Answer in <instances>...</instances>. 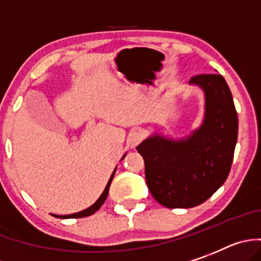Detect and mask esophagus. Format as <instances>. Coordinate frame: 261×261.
<instances>
[{
	"instance_id": "1",
	"label": "esophagus",
	"mask_w": 261,
	"mask_h": 261,
	"mask_svg": "<svg viewBox=\"0 0 261 261\" xmlns=\"http://www.w3.org/2000/svg\"><path fill=\"white\" fill-rule=\"evenodd\" d=\"M143 139V133L140 130H133L127 136V147L135 148Z\"/></svg>"
}]
</instances>
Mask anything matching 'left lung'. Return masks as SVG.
<instances>
[{"label": "left lung", "instance_id": "1", "mask_svg": "<svg viewBox=\"0 0 261 261\" xmlns=\"http://www.w3.org/2000/svg\"><path fill=\"white\" fill-rule=\"evenodd\" d=\"M190 84L204 93L200 126L180 139L153 134L136 147L148 189L166 208H192L211 198L229 175L238 138V116L224 76L196 75Z\"/></svg>", "mask_w": 261, "mask_h": 261}]
</instances>
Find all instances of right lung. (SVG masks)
Listing matches in <instances>:
<instances>
[{
  "label": "right lung",
  "instance_id": "add662e5",
  "mask_svg": "<svg viewBox=\"0 0 261 261\" xmlns=\"http://www.w3.org/2000/svg\"><path fill=\"white\" fill-rule=\"evenodd\" d=\"M125 156H126V154H125ZM125 156H123V157H125ZM123 157H122L121 160H123ZM116 170H117V168L114 169L113 174L110 175V179L108 180V185H107V187H105V190H104V191H102L101 196H100V198H98L97 200H96V203H95V204H92V205H91V206H88V208H87V210H84V211H81V212L72 213V215H65V216H60V215H53V216H55V217H58V218H81V217H87V216H91V215H93V213H95L96 211H98V210H100V206H101L102 204H104V201L107 200V198H108V194H109V187H110V183H112V180H113V177H114V173H116Z\"/></svg>",
  "mask_w": 261,
  "mask_h": 261
}]
</instances>
